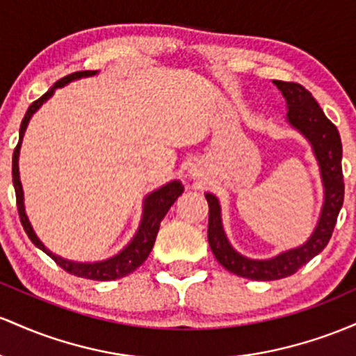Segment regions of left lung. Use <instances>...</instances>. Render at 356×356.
<instances>
[{"label": "left lung", "instance_id": "8db88e82", "mask_svg": "<svg viewBox=\"0 0 356 356\" xmlns=\"http://www.w3.org/2000/svg\"><path fill=\"white\" fill-rule=\"evenodd\" d=\"M277 89L287 101V121L306 136L313 146L319 168H321L323 185H325V205L318 227L305 245L298 249L269 259V261H254L235 252L223 234L220 205L211 193H207L209 202V243L217 261L230 273L252 281H275L298 273L314 255H318L328 245L343 198H345V181L341 170V139L337 126L326 118L319 104L314 101L311 92L301 83L274 81Z\"/></svg>", "mask_w": 356, "mask_h": 356}]
</instances>
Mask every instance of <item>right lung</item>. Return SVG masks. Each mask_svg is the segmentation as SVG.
<instances>
[{"instance_id":"1","label":"right lung","mask_w":356,"mask_h":356,"mask_svg":"<svg viewBox=\"0 0 356 356\" xmlns=\"http://www.w3.org/2000/svg\"><path fill=\"white\" fill-rule=\"evenodd\" d=\"M94 74L95 70L74 72V74L67 75V77L60 79V81L55 82L54 87H50L42 97L37 99L35 102H31V106L28 107L25 118H23L22 126H19V141L13 151V168H11V175H13L15 193H17L19 222H22L28 238H30L38 249H42L47 255H50V257L69 274H74L77 275V277H83V279H92V281H114V279L124 277V275L134 273V270L146 261L147 255L151 252V249H153L154 241H156L159 223H161L163 218H165L166 211L170 210V207L177 202V198L183 193V190H185L181 183H179L178 179H175V181L168 183V185L161 186L159 190L147 195L145 200L143 220H141V225H139L138 234H136V237L131 241L129 245H127L122 252L114 255L113 259H107V261L94 262V264H86V262H83L82 264V262H72V261H67V259L58 257V255L51 254L50 250L40 242V238L35 235L33 229H31L30 222H28L25 209H23V190H22V183H19V175H18L19 146H22V139H23V134H25L28 121H30V118L33 115V113H37L38 107L42 106L47 99L51 97V94H54L55 89L65 86V83H69L70 81H75V79L89 77V75H94Z\"/></svg>"}]
</instances>
